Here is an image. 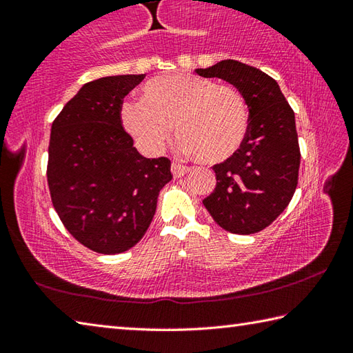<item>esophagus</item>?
Here are the masks:
<instances>
[{
  "label": "esophagus",
  "instance_id": "34e87169",
  "mask_svg": "<svg viewBox=\"0 0 353 353\" xmlns=\"http://www.w3.org/2000/svg\"><path fill=\"white\" fill-rule=\"evenodd\" d=\"M171 171H172V176L174 177H182V176H185L187 174V172H190V168L188 166H185V165H181V163H172V166H171Z\"/></svg>",
  "mask_w": 353,
  "mask_h": 353
}]
</instances>
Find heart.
<instances>
[{"label": "heart", "mask_w": 353, "mask_h": 353, "mask_svg": "<svg viewBox=\"0 0 353 353\" xmlns=\"http://www.w3.org/2000/svg\"><path fill=\"white\" fill-rule=\"evenodd\" d=\"M123 119L129 132L154 151L174 126L183 151L207 165L230 159L249 129L248 104L238 88L187 73L148 81L140 103L123 107Z\"/></svg>", "instance_id": "obj_1"}]
</instances>
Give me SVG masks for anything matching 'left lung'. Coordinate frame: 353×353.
<instances>
[{"mask_svg":"<svg viewBox=\"0 0 353 353\" xmlns=\"http://www.w3.org/2000/svg\"><path fill=\"white\" fill-rule=\"evenodd\" d=\"M196 73L232 83L249 109L246 139L230 159L213 166L216 187L202 204L230 234H256L288 207L297 187L301 149L294 112L279 83L259 68L229 59Z\"/></svg>","mask_w":353,"mask_h":353,"instance_id":"1","label":"left lung"}]
</instances>
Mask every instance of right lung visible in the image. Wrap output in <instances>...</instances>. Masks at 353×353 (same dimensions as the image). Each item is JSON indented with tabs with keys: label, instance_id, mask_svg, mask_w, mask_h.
<instances>
[{
	"label": "right lung",
	"instance_id": "right-lung-1",
	"mask_svg": "<svg viewBox=\"0 0 353 353\" xmlns=\"http://www.w3.org/2000/svg\"><path fill=\"white\" fill-rule=\"evenodd\" d=\"M146 74L87 82L52 121L46 177L54 210L71 236L98 254L134 248L154 218L171 160L146 159L123 128L128 94Z\"/></svg>",
	"mask_w": 353,
	"mask_h": 353
}]
</instances>
